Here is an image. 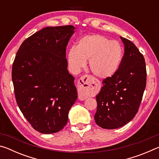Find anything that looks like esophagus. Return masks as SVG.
Here are the masks:
<instances>
[{
    "mask_svg": "<svg viewBox=\"0 0 159 159\" xmlns=\"http://www.w3.org/2000/svg\"><path fill=\"white\" fill-rule=\"evenodd\" d=\"M95 90V81L90 75L83 76L79 80L78 91L79 99L80 100H85L88 96L92 95Z\"/></svg>",
    "mask_w": 159,
    "mask_h": 159,
    "instance_id": "esophagus-1",
    "label": "esophagus"
}]
</instances>
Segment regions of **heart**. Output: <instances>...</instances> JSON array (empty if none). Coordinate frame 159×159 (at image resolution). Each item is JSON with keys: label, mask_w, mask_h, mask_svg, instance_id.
<instances>
[{"label": "heart", "mask_w": 159, "mask_h": 159, "mask_svg": "<svg viewBox=\"0 0 159 159\" xmlns=\"http://www.w3.org/2000/svg\"><path fill=\"white\" fill-rule=\"evenodd\" d=\"M123 50L119 43L101 34H90L78 40L76 47L69 48L67 60L70 69L78 72L86 65L93 74L102 79L112 76L123 60Z\"/></svg>", "instance_id": "b5f03b06"}]
</instances>
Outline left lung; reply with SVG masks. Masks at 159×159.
I'll return each instance as SVG.
<instances>
[{"label":"left lung","instance_id":"obj_1","mask_svg":"<svg viewBox=\"0 0 159 159\" xmlns=\"http://www.w3.org/2000/svg\"><path fill=\"white\" fill-rule=\"evenodd\" d=\"M124 55L118 71L103 80L96 96L97 124L116 129L130 122L138 111L146 87L147 70L143 55L133 42L120 36Z\"/></svg>","mask_w":159,"mask_h":159}]
</instances>
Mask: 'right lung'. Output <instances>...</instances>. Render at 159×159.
Returning <instances> with one entry per match:
<instances>
[{
	"label": "right lung",
	"instance_id": "right-lung-1",
	"mask_svg": "<svg viewBox=\"0 0 159 159\" xmlns=\"http://www.w3.org/2000/svg\"><path fill=\"white\" fill-rule=\"evenodd\" d=\"M74 30L71 25L43 28L21 43L13 61L12 79L18 107L41 133L61 130L77 99L66 58Z\"/></svg>",
	"mask_w": 159,
	"mask_h": 159
}]
</instances>
